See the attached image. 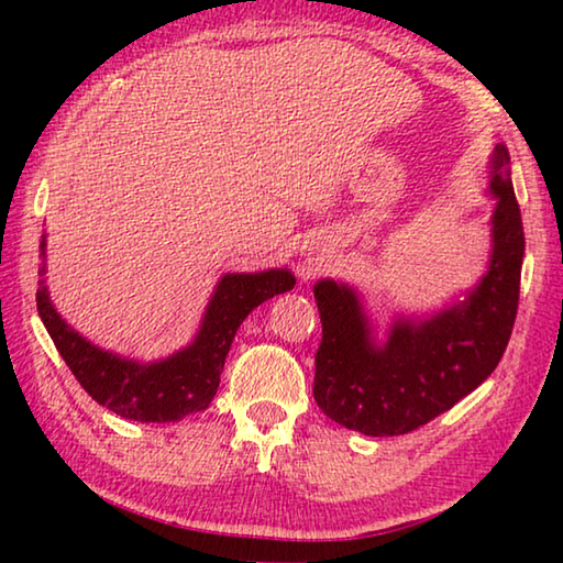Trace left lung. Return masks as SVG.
Masks as SVG:
<instances>
[{
  "mask_svg": "<svg viewBox=\"0 0 563 563\" xmlns=\"http://www.w3.org/2000/svg\"><path fill=\"white\" fill-rule=\"evenodd\" d=\"M492 255L462 302L424 318L397 316L385 340L355 288L316 285L322 342L316 352L318 407L367 437L407 434L479 387L507 350L519 305L523 225L509 174V151L492 156Z\"/></svg>",
  "mask_w": 563,
  "mask_h": 563,
  "instance_id": "obj_1",
  "label": "left lung"
}]
</instances>
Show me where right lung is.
<instances>
[{
    "label": "right lung",
    "mask_w": 563,
    "mask_h": 563,
    "mask_svg": "<svg viewBox=\"0 0 563 563\" xmlns=\"http://www.w3.org/2000/svg\"><path fill=\"white\" fill-rule=\"evenodd\" d=\"M46 235H42V258ZM44 275V265L42 271ZM295 275L288 268L263 273H225L218 280L194 342L156 362H136L91 345L54 310L44 280L36 290V310L56 350L79 385L111 412L133 422H176L201 412L218 393L225 355L235 330L273 295L288 292Z\"/></svg>",
    "instance_id": "add662e5"
}]
</instances>
